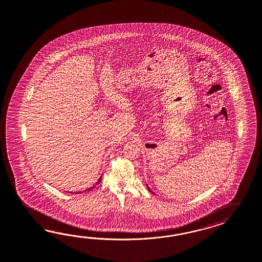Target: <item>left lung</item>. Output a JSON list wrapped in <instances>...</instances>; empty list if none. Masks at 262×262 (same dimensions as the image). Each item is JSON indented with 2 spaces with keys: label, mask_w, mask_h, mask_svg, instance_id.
Returning a JSON list of instances; mask_svg holds the SVG:
<instances>
[{
  "label": "left lung",
  "mask_w": 262,
  "mask_h": 262,
  "mask_svg": "<svg viewBox=\"0 0 262 262\" xmlns=\"http://www.w3.org/2000/svg\"><path fill=\"white\" fill-rule=\"evenodd\" d=\"M147 188H148V190H149V192H151V193H152V191H151V190L149 189V187H148V186H147Z\"/></svg>",
  "instance_id": "8db88e82"
}]
</instances>
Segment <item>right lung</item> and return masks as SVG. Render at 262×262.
<instances>
[{"instance_id": "obj_1", "label": "right lung", "mask_w": 262, "mask_h": 262, "mask_svg": "<svg viewBox=\"0 0 262 262\" xmlns=\"http://www.w3.org/2000/svg\"><path fill=\"white\" fill-rule=\"evenodd\" d=\"M100 181H101V177H100V178H99V180H98V181H97V183H96V185H97V184H99V183H100ZM94 187H95V185H94V186H92V187H90L89 189H88V191H90V190H92V189H93V188H94ZM71 193H72V192H71Z\"/></svg>"}]
</instances>
